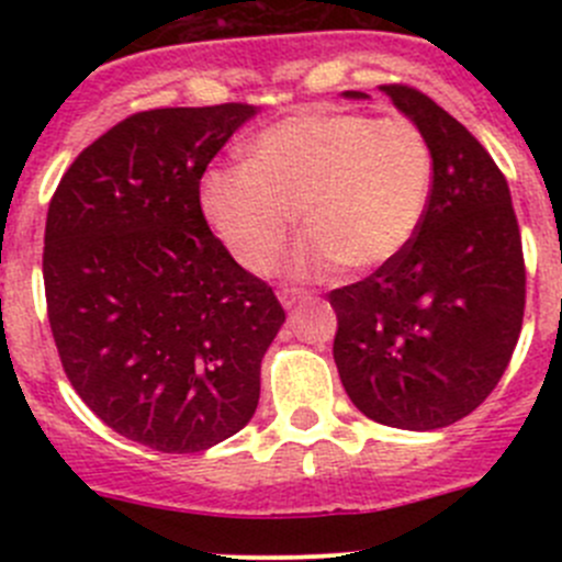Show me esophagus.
<instances>
[{
  "instance_id": "34e87169",
  "label": "esophagus",
  "mask_w": 562,
  "mask_h": 562,
  "mask_svg": "<svg viewBox=\"0 0 562 562\" xmlns=\"http://www.w3.org/2000/svg\"><path fill=\"white\" fill-rule=\"evenodd\" d=\"M302 299H304V293L296 291V288H282L280 291V302L285 310H293L299 302H302Z\"/></svg>"
}]
</instances>
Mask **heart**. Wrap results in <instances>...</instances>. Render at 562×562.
Wrapping results in <instances>:
<instances>
[{
	"label": "heart",
	"mask_w": 562,
	"mask_h": 562,
	"mask_svg": "<svg viewBox=\"0 0 562 562\" xmlns=\"http://www.w3.org/2000/svg\"><path fill=\"white\" fill-rule=\"evenodd\" d=\"M432 149L411 119L299 111L249 140L245 166L209 168L201 212L225 252L249 271L277 266L293 231V274L339 263L372 271L413 241L432 195Z\"/></svg>",
	"instance_id": "obj_1"
}]
</instances>
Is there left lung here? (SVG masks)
Wrapping results in <instances>:
<instances>
[{"label": "left lung", "instance_id": "obj_1", "mask_svg": "<svg viewBox=\"0 0 562 562\" xmlns=\"http://www.w3.org/2000/svg\"><path fill=\"white\" fill-rule=\"evenodd\" d=\"M381 92L427 135L432 195L411 245L328 293L334 361L367 418L429 432L473 413L512 361L525 315L522 236L506 176L468 127L418 89Z\"/></svg>", "mask_w": 562, "mask_h": 562}]
</instances>
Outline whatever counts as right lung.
Returning <instances> with one entry per match:
<instances>
[{
  "instance_id": "obj_1",
  "label": "right lung",
  "mask_w": 562,
  "mask_h": 562,
  "mask_svg": "<svg viewBox=\"0 0 562 562\" xmlns=\"http://www.w3.org/2000/svg\"><path fill=\"white\" fill-rule=\"evenodd\" d=\"M255 105L155 108L76 157L48 203L45 302L72 389L113 432L195 454L247 427L285 323L201 212V176Z\"/></svg>"
}]
</instances>
